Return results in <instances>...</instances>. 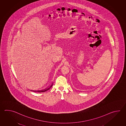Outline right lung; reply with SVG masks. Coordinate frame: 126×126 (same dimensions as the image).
<instances>
[{"label":"right lung","mask_w":126,"mask_h":126,"mask_svg":"<svg viewBox=\"0 0 126 126\" xmlns=\"http://www.w3.org/2000/svg\"><path fill=\"white\" fill-rule=\"evenodd\" d=\"M53 85V83L52 84V85H51V86H49L48 87V88H47L45 89H44V90H41V91H35V92H36V91H37L38 92H45V91H48V90H49L50 88H51V87H52V86Z\"/></svg>","instance_id":"right-lung-1"}]
</instances>
